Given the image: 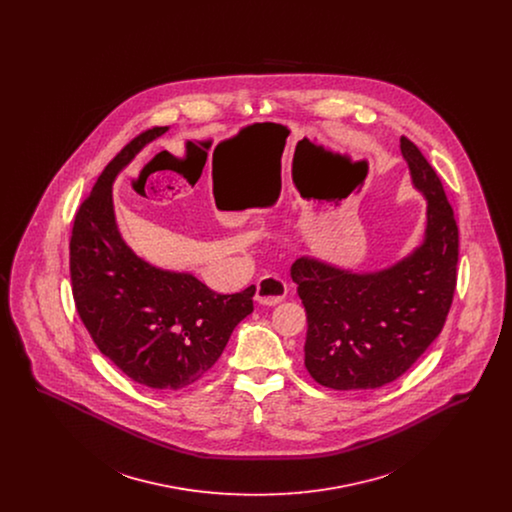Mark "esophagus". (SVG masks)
I'll return each mask as SVG.
<instances>
[{"instance_id": "obj_1", "label": "esophagus", "mask_w": 512, "mask_h": 512, "mask_svg": "<svg viewBox=\"0 0 512 512\" xmlns=\"http://www.w3.org/2000/svg\"><path fill=\"white\" fill-rule=\"evenodd\" d=\"M288 295V284L280 278V276H263L259 282H257V293H255V299L261 303V305H278L286 299Z\"/></svg>"}]
</instances>
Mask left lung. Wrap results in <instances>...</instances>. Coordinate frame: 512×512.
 Returning a JSON list of instances; mask_svg holds the SVG:
<instances>
[{
  "label": "left lung",
  "instance_id": "obj_1",
  "mask_svg": "<svg viewBox=\"0 0 512 512\" xmlns=\"http://www.w3.org/2000/svg\"><path fill=\"white\" fill-rule=\"evenodd\" d=\"M428 199L424 244L395 267L355 274L301 257L293 282L307 315L305 368L330 390H376L403 376L443 330L457 288L459 228L438 174L401 136Z\"/></svg>",
  "mask_w": 512,
  "mask_h": 512
}]
</instances>
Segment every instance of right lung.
Segmentation results:
<instances>
[{
  "mask_svg": "<svg viewBox=\"0 0 512 512\" xmlns=\"http://www.w3.org/2000/svg\"><path fill=\"white\" fill-rule=\"evenodd\" d=\"M167 130L149 128L111 159L76 211L69 249L74 305L99 351L136 384L174 391L219 361L234 328L253 313L255 286L222 295L192 274L151 267L122 242L113 180Z\"/></svg>",
  "mask_w": 512,
  "mask_h": 512,
  "instance_id": "1",
  "label": "right lung"
}]
</instances>
